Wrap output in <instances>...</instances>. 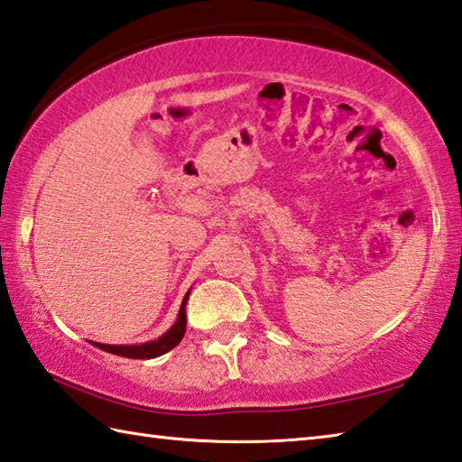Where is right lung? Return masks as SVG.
I'll return each instance as SVG.
<instances>
[{"instance_id": "right-lung-1", "label": "right lung", "mask_w": 462, "mask_h": 462, "mask_svg": "<svg viewBox=\"0 0 462 462\" xmlns=\"http://www.w3.org/2000/svg\"><path fill=\"white\" fill-rule=\"evenodd\" d=\"M188 297H189V291L186 292V297H183V300H181L178 321H175L171 325V329L163 333L159 339L141 343V346H106V343H95V341H92V346H97L98 349H103V351H108V354L121 356V357H133V359H151V357L167 354V351L178 346V343L183 339V333H186V323H188L186 321V303H188Z\"/></svg>"}]
</instances>
